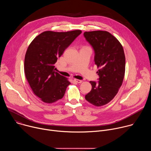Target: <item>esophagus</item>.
<instances>
[{
  "instance_id": "obj_1",
  "label": "esophagus",
  "mask_w": 151,
  "mask_h": 151,
  "mask_svg": "<svg viewBox=\"0 0 151 151\" xmlns=\"http://www.w3.org/2000/svg\"><path fill=\"white\" fill-rule=\"evenodd\" d=\"M74 82H76V83H81L82 81L81 80H79V79H75L74 80Z\"/></svg>"
}]
</instances>
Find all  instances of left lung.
I'll return each instance as SVG.
<instances>
[{"label": "left lung", "instance_id": "1", "mask_svg": "<svg viewBox=\"0 0 151 151\" xmlns=\"http://www.w3.org/2000/svg\"><path fill=\"white\" fill-rule=\"evenodd\" d=\"M83 36L94 51V62L99 68V81H90L92 89L85 99L96 106L110 102L122 85L125 57L118 40L106 31L85 32Z\"/></svg>", "mask_w": 151, "mask_h": 151}]
</instances>
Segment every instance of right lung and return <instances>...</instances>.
I'll use <instances>...</instances> for the list:
<instances>
[{
    "label": "right lung",
    "mask_w": 151,
    "mask_h": 151,
    "mask_svg": "<svg viewBox=\"0 0 151 151\" xmlns=\"http://www.w3.org/2000/svg\"><path fill=\"white\" fill-rule=\"evenodd\" d=\"M81 33L80 30L45 31L29 46L24 59L26 77L33 93L44 102L52 103L61 99L70 84L66 78L54 71V64Z\"/></svg>",
    "instance_id": "1"
}]
</instances>
